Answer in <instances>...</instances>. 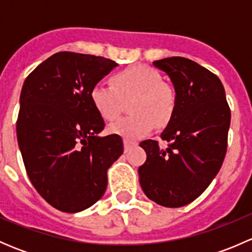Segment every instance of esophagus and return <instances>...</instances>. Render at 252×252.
<instances>
[{
    "instance_id": "obj_1",
    "label": "esophagus",
    "mask_w": 252,
    "mask_h": 252,
    "mask_svg": "<svg viewBox=\"0 0 252 252\" xmlns=\"http://www.w3.org/2000/svg\"><path fill=\"white\" fill-rule=\"evenodd\" d=\"M124 150H126V151H129V150L130 149H133L134 146H135V142H131V141H128V140H124Z\"/></svg>"
}]
</instances>
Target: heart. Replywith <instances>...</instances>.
Returning <instances> with one entry per match:
<instances>
[{"instance_id":"1","label":"heart","mask_w":252,"mask_h":252,"mask_svg":"<svg viewBox=\"0 0 252 252\" xmlns=\"http://www.w3.org/2000/svg\"><path fill=\"white\" fill-rule=\"evenodd\" d=\"M91 102L105 121H114L123 102L134 98L133 116L111 124L112 134L128 141L144 138L154 129L155 122L164 126L171 121L177 98L173 89L163 83L161 74L147 65L135 64L112 77V85L96 84L90 93Z\"/></svg>"}]
</instances>
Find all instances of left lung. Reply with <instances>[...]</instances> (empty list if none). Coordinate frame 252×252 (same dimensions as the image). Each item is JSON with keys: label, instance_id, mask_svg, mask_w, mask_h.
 <instances>
[{"label": "left lung", "instance_id": "obj_1", "mask_svg": "<svg viewBox=\"0 0 252 252\" xmlns=\"http://www.w3.org/2000/svg\"><path fill=\"white\" fill-rule=\"evenodd\" d=\"M154 65L171 78L177 105L161 134L168 147L161 149L156 140L140 142L147 158L139 167V180L150 200L182 207L197 199L222 167L230 108L220 78L194 61L169 57Z\"/></svg>", "mask_w": 252, "mask_h": 252}]
</instances>
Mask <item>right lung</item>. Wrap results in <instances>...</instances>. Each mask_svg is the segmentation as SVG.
I'll return each mask as SVG.
<instances>
[{
	"label": "right lung",
	"mask_w": 252,
	"mask_h": 252,
	"mask_svg": "<svg viewBox=\"0 0 252 252\" xmlns=\"http://www.w3.org/2000/svg\"><path fill=\"white\" fill-rule=\"evenodd\" d=\"M117 63L58 52L37 65L20 93L17 138L28 177L57 210L75 213L102 197L107 169L123 154L119 135L98 136L102 117L90 93Z\"/></svg>",
	"instance_id": "obj_1"
}]
</instances>
